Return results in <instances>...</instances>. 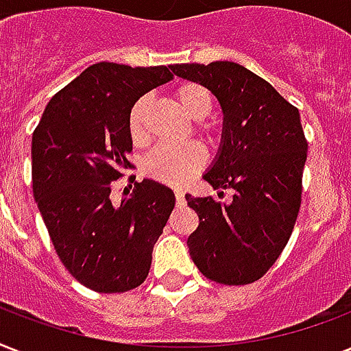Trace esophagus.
<instances>
[{
	"label": "esophagus",
	"instance_id": "1",
	"mask_svg": "<svg viewBox=\"0 0 351 351\" xmlns=\"http://www.w3.org/2000/svg\"><path fill=\"white\" fill-rule=\"evenodd\" d=\"M175 198L176 206H184V204H186V198H184V191H182V189H175Z\"/></svg>",
	"mask_w": 351,
	"mask_h": 351
}]
</instances>
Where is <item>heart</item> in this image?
<instances>
[{
  "mask_svg": "<svg viewBox=\"0 0 351 351\" xmlns=\"http://www.w3.org/2000/svg\"><path fill=\"white\" fill-rule=\"evenodd\" d=\"M175 100L180 109L191 120H197V129L202 134L211 138L213 129L209 123L202 121L213 111L215 96L213 93L202 84L197 82H184L176 85ZM149 100L140 98L134 101L129 112V132L134 142L145 140V112H147ZM206 164V154L198 143L187 145H160L143 160V173L153 180L165 184V186L180 187L189 182Z\"/></svg>",
  "mask_w": 351,
  "mask_h": 351,
  "instance_id": "heart-1",
  "label": "heart"
}]
</instances>
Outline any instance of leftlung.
Listing matches in <instances>:
<instances>
[{"label":"left lung","instance_id":"obj_1","mask_svg":"<svg viewBox=\"0 0 351 351\" xmlns=\"http://www.w3.org/2000/svg\"><path fill=\"white\" fill-rule=\"evenodd\" d=\"M171 69L219 98L222 143L204 180L234 193L230 204L186 195L198 215V228L187 239L189 255L209 280L255 282L282 253L299 215L308 154L299 109L239 63H176Z\"/></svg>","mask_w":351,"mask_h":351}]
</instances>
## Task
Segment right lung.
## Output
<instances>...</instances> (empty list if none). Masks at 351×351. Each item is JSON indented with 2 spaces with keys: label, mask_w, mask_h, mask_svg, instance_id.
<instances>
[{
  "label": "right lung",
  "mask_w": 351,
  "mask_h": 351,
  "mask_svg": "<svg viewBox=\"0 0 351 351\" xmlns=\"http://www.w3.org/2000/svg\"><path fill=\"white\" fill-rule=\"evenodd\" d=\"M173 74L165 65H90L52 96L32 134V191L60 261L98 293H123L147 278L153 247L175 195L143 178L120 200L112 182L129 169V112Z\"/></svg>",
  "instance_id": "right-lung-1"
}]
</instances>
